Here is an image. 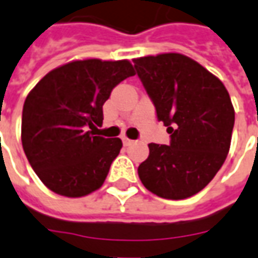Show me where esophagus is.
<instances>
[{"mask_svg": "<svg viewBox=\"0 0 258 258\" xmlns=\"http://www.w3.org/2000/svg\"><path fill=\"white\" fill-rule=\"evenodd\" d=\"M123 144L125 145V147H128V145H131V144H133V141H131L130 138H127V137H123Z\"/></svg>", "mask_w": 258, "mask_h": 258, "instance_id": "34e87169", "label": "esophagus"}]
</instances>
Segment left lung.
Masks as SVG:
<instances>
[{"label":"left lung","mask_w":258,"mask_h":258,"mask_svg":"<svg viewBox=\"0 0 258 258\" xmlns=\"http://www.w3.org/2000/svg\"><path fill=\"white\" fill-rule=\"evenodd\" d=\"M156 117L167 127L169 145L149 144L138 166L142 184L158 197L184 200L215 177L228 156L235 110L222 82L179 53L134 58Z\"/></svg>","instance_id":"8db88e82"}]
</instances>
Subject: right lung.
<instances>
[{"label":"right lung","instance_id":"right-lung-1","mask_svg":"<svg viewBox=\"0 0 258 258\" xmlns=\"http://www.w3.org/2000/svg\"><path fill=\"white\" fill-rule=\"evenodd\" d=\"M133 75L128 60H77L54 68L29 92L22 111V147L51 191L78 198L102 187L123 142L88 128L102 124L103 104L113 88Z\"/></svg>","mask_w":258,"mask_h":258}]
</instances>
